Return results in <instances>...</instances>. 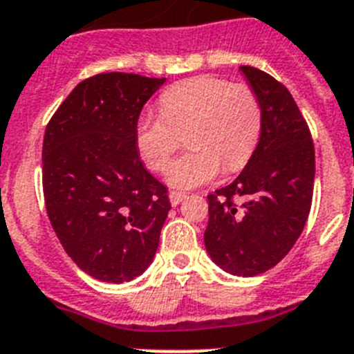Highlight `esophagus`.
<instances>
[{"label": "esophagus", "mask_w": 354, "mask_h": 354, "mask_svg": "<svg viewBox=\"0 0 354 354\" xmlns=\"http://www.w3.org/2000/svg\"><path fill=\"white\" fill-rule=\"evenodd\" d=\"M185 198H187V194H183V192H176V190L169 192V201H171V205H173V207L180 205V203L183 201Z\"/></svg>", "instance_id": "34e87169"}]
</instances>
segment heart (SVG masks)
<instances>
[{"label": "heart", "instance_id": "obj_1", "mask_svg": "<svg viewBox=\"0 0 354 354\" xmlns=\"http://www.w3.org/2000/svg\"><path fill=\"white\" fill-rule=\"evenodd\" d=\"M262 131V106L250 85L219 76H196L160 96V113L142 115L135 128L137 149L147 167L160 173L169 165L181 135L190 149L167 171L171 185L190 189L226 171L244 167Z\"/></svg>", "mask_w": 354, "mask_h": 354}]
</instances>
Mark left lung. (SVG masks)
Segmentation results:
<instances>
[{
	"instance_id": "obj_1",
	"label": "left lung",
	"mask_w": 354,
	"mask_h": 354,
	"mask_svg": "<svg viewBox=\"0 0 354 354\" xmlns=\"http://www.w3.org/2000/svg\"><path fill=\"white\" fill-rule=\"evenodd\" d=\"M262 106V131L236 180L208 194L205 245L221 269L262 274L292 250L312 207L315 149L305 118L283 84L241 66ZM235 197L245 201L236 205Z\"/></svg>"
}]
</instances>
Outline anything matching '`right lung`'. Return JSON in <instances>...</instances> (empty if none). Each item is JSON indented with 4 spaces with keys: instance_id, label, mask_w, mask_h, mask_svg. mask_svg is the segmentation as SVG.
I'll return each instance as SVG.
<instances>
[{
    "instance_id": "right-lung-1",
    "label": "right lung",
    "mask_w": 354,
    "mask_h": 354,
    "mask_svg": "<svg viewBox=\"0 0 354 354\" xmlns=\"http://www.w3.org/2000/svg\"><path fill=\"white\" fill-rule=\"evenodd\" d=\"M165 78L103 73L80 82L46 126L42 189L58 241L92 278L142 274L171 210L167 189L140 162L135 128Z\"/></svg>"
}]
</instances>
